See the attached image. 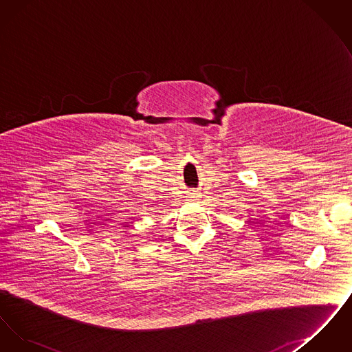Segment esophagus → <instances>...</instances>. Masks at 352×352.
Masks as SVG:
<instances>
[{"label": "esophagus", "instance_id": "obj_1", "mask_svg": "<svg viewBox=\"0 0 352 352\" xmlns=\"http://www.w3.org/2000/svg\"><path fill=\"white\" fill-rule=\"evenodd\" d=\"M201 197V194H198V192H188V201H198V198Z\"/></svg>", "mask_w": 352, "mask_h": 352}]
</instances>
